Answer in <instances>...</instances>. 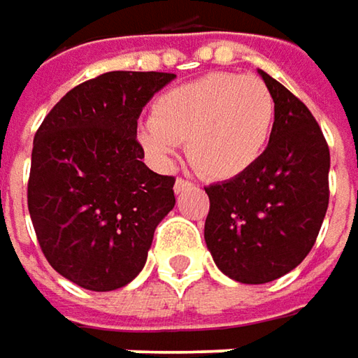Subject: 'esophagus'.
Here are the masks:
<instances>
[{"label":"esophagus","instance_id":"1","mask_svg":"<svg viewBox=\"0 0 358 358\" xmlns=\"http://www.w3.org/2000/svg\"><path fill=\"white\" fill-rule=\"evenodd\" d=\"M189 187H193L191 181H187V179H177L173 189H175V193H181V191H185V189H189Z\"/></svg>","mask_w":358,"mask_h":358}]
</instances>
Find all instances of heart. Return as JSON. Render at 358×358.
I'll return each instance as SVG.
<instances>
[{"label":"heart","instance_id":"1","mask_svg":"<svg viewBox=\"0 0 358 358\" xmlns=\"http://www.w3.org/2000/svg\"><path fill=\"white\" fill-rule=\"evenodd\" d=\"M275 127V99L255 76L209 73L155 99L139 143L169 165L185 141L189 163L209 181H229L263 159Z\"/></svg>","mask_w":358,"mask_h":358}]
</instances>
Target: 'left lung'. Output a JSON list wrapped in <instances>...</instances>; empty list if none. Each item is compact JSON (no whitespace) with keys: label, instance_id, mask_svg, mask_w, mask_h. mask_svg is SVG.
Returning a JSON list of instances; mask_svg holds the SVG:
<instances>
[{"label":"left lung","instance_id":"left-lung-1","mask_svg":"<svg viewBox=\"0 0 358 358\" xmlns=\"http://www.w3.org/2000/svg\"><path fill=\"white\" fill-rule=\"evenodd\" d=\"M275 99V127L263 159L241 177L205 187V243L227 277L263 285L309 255L329 207V145L299 97L261 71Z\"/></svg>","mask_w":358,"mask_h":358}]
</instances>
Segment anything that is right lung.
I'll use <instances>...</instances> for the list:
<instances>
[{
  "label": "right lung",
  "mask_w": 358,
  "mask_h": 358,
  "mask_svg": "<svg viewBox=\"0 0 358 358\" xmlns=\"http://www.w3.org/2000/svg\"><path fill=\"white\" fill-rule=\"evenodd\" d=\"M175 79L109 71L65 93L39 125L27 207L49 265L90 291H115L143 268L153 233L175 207V177L143 161L137 119Z\"/></svg>",
  "instance_id": "1"
}]
</instances>
